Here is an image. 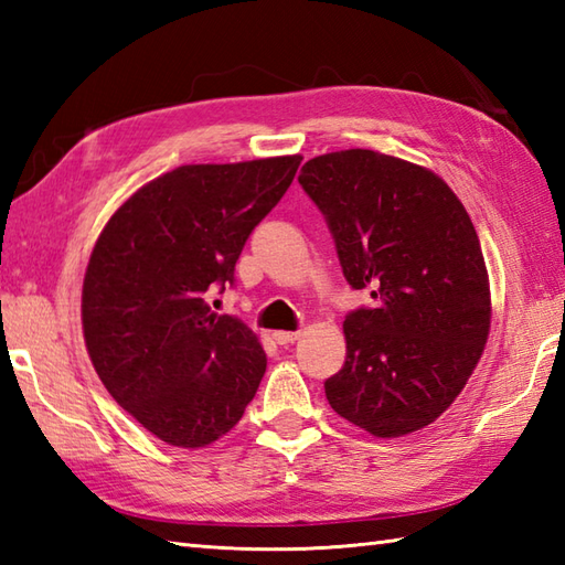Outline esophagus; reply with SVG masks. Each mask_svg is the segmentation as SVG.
I'll return each instance as SVG.
<instances>
[{"label": "esophagus", "instance_id": "1", "mask_svg": "<svg viewBox=\"0 0 565 565\" xmlns=\"http://www.w3.org/2000/svg\"><path fill=\"white\" fill-rule=\"evenodd\" d=\"M271 338H274L276 344H291V342L301 338V332H298V330H276V332H271Z\"/></svg>", "mask_w": 565, "mask_h": 565}]
</instances>
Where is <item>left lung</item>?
Returning <instances> with one entry per match:
<instances>
[{
  "instance_id": "obj_1",
  "label": "left lung",
  "mask_w": 565,
  "mask_h": 565,
  "mask_svg": "<svg viewBox=\"0 0 565 565\" xmlns=\"http://www.w3.org/2000/svg\"><path fill=\"white\" fill-rule=\"evenodd\" d=\"M298 182L326 215L347 281L379 301L344 318L328 403L374 437L431 425L490 332L488 269L463 203L427 167L362 148L318 154Z\"/></svg>"
}]
</instances>
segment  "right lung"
Masks as SVG:
<instances>
[{
  "instance_id": "1",
  "label": "right lung",
  "mask_w": 565,
  "mask_h": 565,
  "mask_svg": "<svg viewBox=\"0 0 565 565\" xmlns=\"http://www.w3.org/2000/svg\"><path fill=\"white\" fill-rule=\"evenodd\" d=\"M301 154L182 164L126 199L82 284V330L114 401L154 437L199 449L243 417L267 371L243 320L206 298L233 284L249 233L291 186Z\"/></svg>"
}]
</instances>
